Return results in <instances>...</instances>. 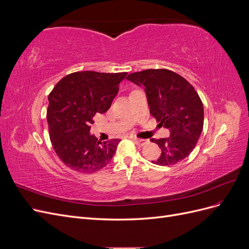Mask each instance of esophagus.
I'll use <instances>...</instances> for the list:
<instances>
[{
	"label": "esophagus",
	"instance_id": "esophagus-1",
	"mask_svg": "<svg viewBox=\"0 0 249 249\" xmlns=\"http://www.w3.org/2000/svg\"><path fill=\"white\" fill-rule=\"evenodd\" d=\"M133 140H134V142L136 143V144L138 145V146H143V145H145L146 143H147V140H144V139H139V138H133Z\"/></svg>",
	"mask_w": 249,
	"mask_h": 249
}]
</instances>
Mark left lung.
Instances as JSON below:
<instances>
[{
	"label": "left lung",
	"mask_w": 249,
	"mask_h": 249,
	"mask_svg": "<svg viewBox=\"0 0 249 249\" xmlns=\"http://www.w3.org/2000/svg\"><path fill=\"white\" fill-rule=\"evenodd\" d=\"M126 79L143 87L149 112L159 125L169 130L167 138L150 141L161 148L154 164L169 166L190 155L203 127V106L194 87L169 70H145L130 73Z\"/></svg>",
	"instance_id": "obj_1"
}]
</instances>
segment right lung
I'll return each instance as SVG.
<instances>
[{
    "mask_svg": "<svg viewBox=\"0 0 249 249\" xmlns=\"http://www.w3.org/2000/svg\"><path fill=\"white\" fill-rule=\"evenodd\" d=\"M126 72L77 71L60 80L49 94L47 119L53 148L67 167L92 173L111 161L119 139L101 142L90 134L96 113L106 112Z\"/></svg>",
    "mask_w": 249,
    "mask_h": 249,
    "instance_id": "add662e5",
    "label": "right lung"
}]
</instances>
